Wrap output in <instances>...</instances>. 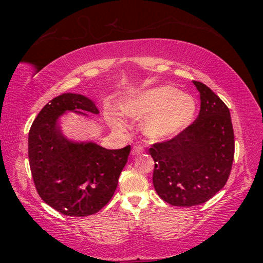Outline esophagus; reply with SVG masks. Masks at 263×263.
Segmentation results:
<instances>
[{
  "mask_svg": "<svg viewBox=\"0 0 263 263\" xmlns=\"http://www.w3.org/2000/svg\"><path fill=\"white\" fill-rule=\"evenodd\" d=\"M144 153V148L140 147V146H133V148L131 151V154L133 157H136V155H139Z\"/></svg>",
  "mask_w": 263,
  "mask_h": 263,
  "instance_id": "esophagus-1",
  "label": "esophagus"
}]
</instances>
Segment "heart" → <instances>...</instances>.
Here are the masks:
<instances>
[{"mask_svg":"<svg viewBox=\"0 0 263 263\" xmlns=\"http://www.w3.org/2000/svg\"><path fill=\"white\" fill-rule=\"evenodd\" d=\"M193 95L173 86H158L137 92L126 101L123 112L141 123V133L152 141H162L180 135L193 122L196 112ZM121 125V122H112Z\"/></svg>","mask_w":263,"mask_h":263,"instance_id":"obj_1","label":"heart"}]
</instances>
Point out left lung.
Returning <instances> with one entry per match:
<instances>
[{
    "label": "left lung",
    "mask_w": 263,
    "mask_h": 263,
    "mask_svg": "<svg viewBox=\"0 0 263 263\" xmlns=\"http://www.w3.org/2000/svg\"><path fill=\"white\" fill-rule=\"evenodd\" d=\"M201 95L196 121L173 139L154 144L153 184L174 206L205 203L226 184L234 158V133L228 106L205 84L194 81Z\"/></svg>",
    "instance_id": "1"
}]
</instances>
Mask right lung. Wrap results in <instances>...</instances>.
<instances>
[{
    "mask_svg": "<svg viewBox=\"0 0 263 263\" xmlns=\"http://www.w3.org/2000/svg\"><path fill=\"white\" fill-rule=\"evenodd\" d=\"M99 115L89 97L65 92L44 106L29 132V162L35 189L48 205L65 216L86 217L106 205L127 162L130 145L106 149L92 140L65 135L61 116Z\"/></svg>",
    "mask_w": 263,
    "mask_h": 263,
    "instance_id": "add662e5",
    "label": "right lung"
}]
</instances>
